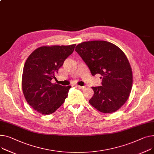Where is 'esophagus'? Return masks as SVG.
<instances>
[{
  "instance_id": "esophagus-1",
  "label": "esophagus",
  "mask_w": 154,
  "mask_h": 154,
  "mask_svg": "<svg viewBox=\"0 0 154 154\" xmlns=\"http://www.w3.org/2000/svg\"><path fill=\"white\" fill-rule=\"evenodd\" d=\"M74 86L75 87H77V88H80V89H84V88H85V87H84V86H80V85H75Z\"/></svg>"
}]
</instances>
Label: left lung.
<instances>
[{
  "instance_id": "8db88e82",
  "label": "left lung",
  "mask_w": 154,
  "mask_h": 154,
  "mask_svg": "<svg viewBox=\"0 0 154 154\" xmlns=\"http://www.w3.org/2000/svg\"><path fill=\"white\" fill-rule=\"evenodd\" d=\"M76 52L88 67L92 75L100 74L101 86L92 87L90 104L103 113L118 110L128 100L132 86L129 60L119 48L106 41H90L77 45Z\"/></svg>"
}]
</instances>
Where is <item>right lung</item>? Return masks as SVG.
I'll return each mask as SVG.
<instances>
[{"mask_svg":"<svg viewBox=\"0 0 154 154\" xmlns=\"http://www.w3.org/2000/svg\"><path fill=\"white\" fill-rule=\"evenodd\" d=\"M75 44L43 46L30 54L24 65L22 86L27 103L44 115L52 114L67 97L70 86L53 84L59 69L73 53Z\"/></svg>","mask_w":154,"mask_h":154,"instance_id":"1","label":"right lung"}]
</instances>
